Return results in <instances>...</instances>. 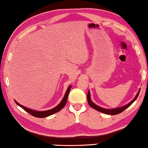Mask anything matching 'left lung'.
Returning <instances> with one entry per match:
<instances>
[{
	"label": "left lung",
	"mask_w": 148,
	"mask_h": 148,
	"mask_svg": "<svg viewBox=\"0 0 148 148\" xmlns=\"http://www.w3.org/2000/svg\"><path fill=\"white\" fill-rule=\"evenodd\" d=\"M140 89H139L138 92H137V94L136 95V97H134V99L131 101V102H129L126 105H125L121 107H118V108H112V109H106V108H102L101 106H97V104H95L93 102L91 101V95H90V91H88V92H87V101H88V103L89 104V106H91L92 108H94L95 110H97V111L101 112L102 113L106 114H108V115H116L120 114L121 112H122L123 111H124L125 109H127V108L129 107L133 103V102L136 101L138 96L139 92H140Z\"/></svg>",
	"instance_id": "1"
}]
</instances>
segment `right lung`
Segmentation results:
<instances>
[{
  "mask_svg": "<svg viewBox=\"0 0 148 148\" xmlns=\"http://www.w3.org/2000/svg\"><path fill=\"white\" fill-rule=\"evenodd\" d=\"M71 87L72 86H70L68 87V89H67L64 95L63 98L62 99V101L57 106H56L51 110H46V111H37V110L30 109V108H26L25 106H23V105L20 104L16 101V100H14V101L17 105H18V106L22 108L24 110H25L26 112H28V113H29L30 114H31L32 116H33L36 117H39V118H43V117H46L51 116V115L53 114H56L57 112H58L59 111H60V110L63 108V107L65 106V104L66 103V101H67V99H68L69 92H70V90L71 89Z\"/></svg>",
  "mask_w": 148,
  "mask_h": 148,
  "instance_id": "1",
  "label": "right lung"
}]
</instances>
